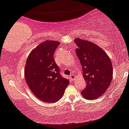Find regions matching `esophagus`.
Returning a JSON list of instances; mask_svg holds the SVG:
<instances>
[{
    "mask_svg": "<svg viewBox=\"0 0 129 129\" xmlns=\"http://www.w3.org/2000/svg\"><path fill=\"white\" fill-rule=\"evenodd\" d=\"M70 79L72 80H73L75 78V75L73 74L70 75Z\"/></svg>",
    "mask_w": 129,
    "mask_h": 129,
    "instance_id": "obj_1",
    "label": "esophagus"
}]
</instances>
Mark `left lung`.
Segmentation results:
<instances>
[{
    "mask_svg": "<svg viewBox=\"0 0 129 129\" xmlns=\"http://www.w3.org/2000/svg\"><path fill=\"white\" fill-rule=\"evenodd\" d=\"M74 40L78 47L76 54L87 83L81 94L85 99L94 100L101 96L110 87L113 79L112 62L106 52L97 44L79 38Z\"/></svg>",
    "mask_w": 129,
    "mask_h": 129,
    "instance_id": "1",
    "label": "left lung"
}]
</instances>
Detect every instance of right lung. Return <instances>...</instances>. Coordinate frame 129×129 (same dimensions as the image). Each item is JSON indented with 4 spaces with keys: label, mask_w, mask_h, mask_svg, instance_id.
Returning a JSON list of instances; mask_svg holds the SVG:
<instances>
[{
    "label": "right lung",
    "mask_w": 129,
    "mask_h": 129,
    "mask_svg": "<svg viewBox=\"0 0 129 129\" xmlns=\"http://www.w3.org/2000/svg\"><path fill=\"white\" fill-rule=\"evenodd\" d=\"M56 40H45L29 54L24 68V77L34 95L43 102L55 103L63 95L69 80L60 75L54 59L59 45Z\"/></svg>",
    "instance_id": "1"
}]
</instances>
